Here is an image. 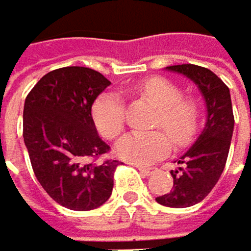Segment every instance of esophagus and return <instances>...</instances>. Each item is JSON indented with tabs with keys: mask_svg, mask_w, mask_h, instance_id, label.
Returning <instances> with one entry per match:
<instances>
[{
	"mask_svg": "<svg viewBox=\"0 0 251 251\" xmlns=\"http://www.w3.org/2000/svg\"><path fill=\"white\" fill-rule=\"evenodd\" d=\"M137 169L140 171V174H143L145 176H149L151 174L155 172V168H148V166H140V164H137Z\"/></svg>",
	"mask_w": 251,
	"mask_h": 251,
	"instance_id": "obj_1",
	"label": "esophagus"
}]
</instances>
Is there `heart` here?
<instances>
[{"label": "heart", "mask_w": 251, "mask_h": 251, "mask_svg": "<svg viewBox=\"0 0 251 251\" xmlns=\"http://www.w3.org/2000/svg\"><path fill=\"white\" fill-rule=\"evenodd\" d=\"M134 96L157 108L149 122V128L154 129L123 137L116 146L120 158L138 164L152 163L168 152L171 140L181 148L197 134L201 114L200 102L195 96L183 94L181 87L176 83L163 77H152L138 83L134 88ZM125 116V103L116 94H103L93 106L96 126L109 140L123 132Z\"/></svg>", "instance_id": "obj_1"}]
</instances>
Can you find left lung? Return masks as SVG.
<instances>
[{"instance_id":"8db88e82","label":"left lung","mask_w":251,"mask_h":251,"mask_svg":"<svg viewBox=\"0 0 251 251\" xmlns=\"http://www.w3.org/2000/svg\"><path fill=\"white\" fill-rule=\"evenodd\" d=\"M168 70L192 79L207 105L206 126L198 140L176 160L178 169L171 171L174 187L155 198L161 206L183 209L202 201L218 183L228 157L235 117L228 87L213 71L194 64L171 65Z\"/></svg>"}]
</instances>
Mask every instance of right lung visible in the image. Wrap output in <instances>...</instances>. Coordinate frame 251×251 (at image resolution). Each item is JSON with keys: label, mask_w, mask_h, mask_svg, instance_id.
<instances>
[{"label": "right lung", "mask_w": 251, "mask_h": 251, "mask_svg": "<svg viewBox=\"0 0 251 251\" xmlns=\"http://www.w3.org/2000/svg\"><path fill=\"white\" fill-rule=\"evenodd\" d=\"M109 80L87 67L45 75L25 97L23 137L33 172L57 204L71 210L97 209L111 197L119 160L105 158L91 106Z\"/></svg>", "instance_id": "obj_1"}]
</instances>
